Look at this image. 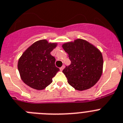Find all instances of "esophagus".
<instances>
[{
    "label": "esophagus",
    "mask_w": 123,
    "mask_h": 123,
    "mask_svg": "<svg viewBox=\"0 0 123 123\" xmlns=\"http://www.w3.org/2000/svg\"><path fill=\"white\" fill-rule=\"evenodd\" d=\"M64 68H65V65H63L62 67H61V68H60V69L61 71H62V70L64 69Z\"/></svg>",
    "instance_id": "1"
}]
</instances>
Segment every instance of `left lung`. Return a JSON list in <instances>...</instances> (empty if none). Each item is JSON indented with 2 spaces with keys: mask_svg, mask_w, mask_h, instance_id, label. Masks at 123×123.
Returning <instances> with one entry per match:
<instances>
[{
  "mask_svg": "<svg viewBox=\"0 0 123 123\" xmlns=\"http://www.w3.org/2000/svg\"><path fill=\"white\" fill-rule=\"evenodd\" d=\"M71 64L63 70L69 85L79 91L90 88L98 82L103 72V60L96 47L82 39L62 45Z\"/></svg>",
  "mask_w": 123,
  "mask_h": 123,
  "instance_id": "obj_1",
  "label": "left lung"
}]
</instances>
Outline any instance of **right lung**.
Instances as JSON below:
<instances>
[{
    "instance_id": "add662e5",
    "label": "right lung",
    "mask_w": 123,
    "mask_h": 123,
    "mask_svg": "<svg viewBox=\"0 0 123 123\" xmlns=\"http://www.w3.org/2000/svg\"><path fill=\"white\" fill-rule=\"evenodd\" d=\"M56 43L45 40L35 42L24 51L18 62L20 77L33 89L43 90L52 82L60 69L55 66V58L50 54Z\"/></svg>"
}]
</instances>
